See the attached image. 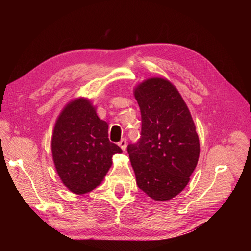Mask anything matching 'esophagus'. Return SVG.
<instances>
[{
  "label": "esophagus",
  "mask_w": 251,
  "mask_h": 251,
  "mask_svg": "<svg viewBox=\"0 0 251 251\" xmlns=\"http://www.w3.org/2000/svg\"><path fill=\"white\" fill-rule=\"evenodd\" d=\"M119 146L121 147V149H122L123 151L126 150V148H127V140H126V138H123V139L119 142Z\"/></svg>",
  "instance_id": "obj_1"
}]
</instances>
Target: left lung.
Returning <instances> with one entry per match:
<instances>
[{
	"mask_svg": "<svg viewBox=\"0 0 251 251\" xmlns=\"http://www.w3.org/2000/svg\"><path fill=\"white\" fill-rule=\"evenodd\" d=\"M141 112V138L128 145L137 185L157 201L172 200L190 181L200 139L188 105L166 78L152 77L134 90Z\"/></svg>",
	"mask_w": 251,
	"mask_h": 251,
	"instance_id": "left-lung-1",
	"label": "left lung"
}]
</instances>
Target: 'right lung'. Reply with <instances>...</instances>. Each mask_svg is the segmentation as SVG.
Here are the masks:
<instances>
[{"mask_svg": "<svg viewBox=\"0 0 251 251\" xmlns=\"http://www.w3.org/2000/svg\"><path fill=\"white\" fill-rule=\"evenodd\" d=\"M108 128L86 98L70 101L58 116L51 137L52 159L62 183L73 193L97 188L111 167L112 156L122 153L110 142Z\"/></svg>", "mask_w": 251, "mask_h": 251, "instance_id": "right-lung-1", "label": "right lung"}]
</instances>
